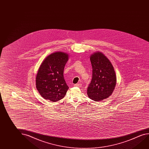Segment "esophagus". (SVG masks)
Returning a JSON list of instances; mask_svg holds the SVG:
<instances>
[{
  "instance_id": "1",
  "label": "esophagus",
  "mask_w": 149,
  "mask_h": 149,
  "mask_svg": "<svg viewBox=\"0 0 149 149\" xmlns=\"http://www.w3.org/2000/svg\"><path fill=\"white\" fill-rule=\"evenodd\" d=\"M81 84H76L74 85L75 87H81Z\"/></svg>"
}]
</instances>
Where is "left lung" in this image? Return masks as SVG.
I'll use <instances>...</instances> for the list:
<instances>
[{"instance_id":"1","label":"left lung","mask_w":149,"mask_h":149,"mask_svg":"<svg viewBox=\"0 0 149 149\" xmlns=\"http://www.w3.org/2000/svg\"><path fill=\"white\" fill-rule=\"evenodd\" d=\"M90 61L93 77L87 88L89 98L99 101L112 95L116 83L114 69L109 60L101 52L92 54Z\"/></svg>"}]
</instances>
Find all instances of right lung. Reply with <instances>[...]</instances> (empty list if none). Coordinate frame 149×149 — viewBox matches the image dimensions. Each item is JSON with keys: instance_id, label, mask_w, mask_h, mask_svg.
<instances>
[{"instance_id": "right-lung-1", "label": "right lung", "mask_w": 149, "mask_h": 149, "mask_svg": "<svg viewBox=\"0 0 149 149\" xmlns=\"http://www.w3.org/2000/svg\"><path fill=\"white\" fill-rule=\"evenodd\" d=\"M68 55L56 52L47 56L39 67L36 78L37 89L45 99L56 102L64 97L68 86L64 78Z\"/></svg>"}]
</instances>
